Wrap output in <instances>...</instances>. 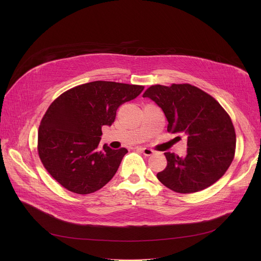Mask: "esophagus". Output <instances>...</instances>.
<instances>
[{"label":"esophagus","mask_w":261,"mask_h":261,"mask_svg":"<svg viewBox=\"0 0 261 261\" xmlns=\"http://www.w3.org/2000/svg\"><path fill=\"white\" fill-rule=\"evenodd\" d=\"M138 150L141 151L144 156H151L155 153V151L152 150V148H147V147H138Z\"/></svg>","instance_id":"obj_1"}]
</instances>
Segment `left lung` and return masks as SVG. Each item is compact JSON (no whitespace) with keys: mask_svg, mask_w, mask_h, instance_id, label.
<instances>
[{"mask_svg":"<svg viewBox=\"0 0 261 261\" xmlns=\"http://www.w3.org/2000/svg\"><path fill=\"white\" fill-rule=\"evenodd\" d=\"M142 97L163 110L168 132L187 136L185 156L164 153L167 166L157 173L164 186L177 193H194L226 172L234 157L236 132L229 116L212 96L188 84H173L152 86Z\"/></svg>","mask_w":261,"mask_h":261,"instance_id":"obj_1","label":"left lung"}]
</instances>
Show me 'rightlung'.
<instances>
[{"label":"right lung","instance_id":"add662e5","mask_svg":"<svg viewBox=\"0 0 261 261\" xmlns=\"http://www.w3.org/2000/svg\"><path fill=\"white\" fill-rule=\"evenodd\" d=\"M144 87L115 82H92L57 98L38 132V153L49 174L67 190L90 194L116 174L125 147L99 146L103 126L115 122L120 105L135 99Z\"/></svg>","mask_w":261,"mask_h":261}]
</instances>
